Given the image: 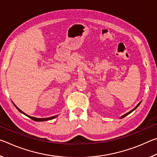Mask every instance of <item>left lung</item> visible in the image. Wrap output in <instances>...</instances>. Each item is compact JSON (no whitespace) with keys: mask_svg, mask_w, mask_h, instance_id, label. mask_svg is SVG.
<instances>
[{"mask_svg":"<svg viewBox=\"0 0 157 157\" xmlns=\"http://www.w3.org/2000/svg\"><path fill=\"white\" fill-rule=\"evenodd\" d=\"M140 102H139V104H138V105H137V106H136V107H135L134 109H132V111H129V112H128V113H127L126 114H124V116H122V117H121V118H124V117H125L126 116H127V115H128V114H129L130 113H132L133 111H134V110H135V109H136V108H137L138 107H139V105H140Z\"/></svg>","mask_w":157,"mask_h":157,"instance_id":"8db88e82","label":"left lung"}]
</instances>
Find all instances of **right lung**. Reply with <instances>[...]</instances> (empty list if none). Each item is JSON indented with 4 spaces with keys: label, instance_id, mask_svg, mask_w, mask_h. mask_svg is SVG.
I'll return each mask as SVG.
<instances>
[{
    "label": "right lung",
    "instance_id": "right-lung-1",
    "mask_svg": "<svg viewBox=\"0 0 157 157\" xmlns=\"http://www.w3.org/2000/svg\"><path fill=\"white\" fill-rule=\"evenodd\" d=\"M14 106L16 107V108L17 109L20 111L21 113H23V114H25V116H27L28 117H29V118H31L32 120H33V121H36V122H40V121H49V120H52V119H53V118H56L57 117V116H52V117H50V118H34V117H32V116H28V115H27V114H25L24 112H23L22 111H21V109H18L17 106H16L15 105H14Z\"/></svg>",
    "mask_w": 157,
    "mask_h": 157
}]
</instances>
